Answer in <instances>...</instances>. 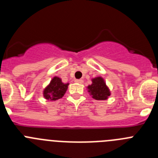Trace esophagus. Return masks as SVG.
<instances>
[{
    "instance_id": "34e87169",
    "label": "esophagus",
    "mask_w": 158,
    "mask_h": 158,
    "mask_svg": "<svg viewBox=\"0 0 158 158\" xmlns=\"http://www.w3.org/2000/svg\"><path fill=\"white\" fill-rule=\"evenodd\" d=\"M75 82L78 84H82L83 83V81H82L81 79H76V80H75Z\"/></svg>"
}]
</instances>
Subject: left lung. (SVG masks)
I'll use <instances>...</instances> for the list:
<instances>
[{"label":"left lung","instance_id":"left-lung-1","mask_svg":"<svg viewBox=\"0 0 158 158\" xmlns=\"http://www.w3.org/2000/svg\"><path fill=\"white\" fill-rule=\"evenodd\" d=\"M88 90L93 98L98 100H107L111 94L104 79L100 77L93 79V84L88 86Z\"/></svg>","mask_w":158,"mask_h":158}]
</instances>
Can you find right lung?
<instances>
[{
  "label": "right lung",
  "instance_id": "1",
  "mask_svg": "<svg viewBox=\"0 0 158 158\" xmlns=\"http://www.w3.org/2000/svg\"><path fill=\"white\" fill-rule=\"evenodd\" d=\"M69 84H64L58 77H54L50 85L44 89L43 96L47 100H57L62 98L68 89Z\"/></svg>",
  "mask_w": 158,
  "mask_h": 158
}]
</instances>
